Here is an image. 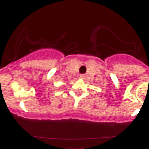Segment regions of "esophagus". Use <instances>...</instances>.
Listing matches in <instances>:
<instances>
[{
    "label": "esophagus",
    "mask_w": 149,
    "mask_h": 149,
    "mask_svg": "<svg viewBox=\"0 0 149 149\" xmlns=\"http://www.w3.org/2000/svg\"><path fill=\"white\" fill-rule=\"evenodd\" d=\"M80 78H85V75H80Z\"/></svg>",
    "instance_id": "esophagus-1"
}]
</instances>
